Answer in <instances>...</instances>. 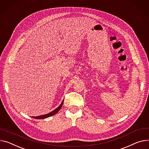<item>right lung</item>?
I'll return each instance as SVG.
<instances>
[{
	"label": "right lung",
	"instance_id": "right-lung-1",
	"mask_svg": "<svg viewBox=\"0 0 149 149\" xmlns=\"http://www.w3.org/2000/svg\"><path fill=\"white\" fill-rule=\"evenodd\" d=\"M63 101H64V100H63V101L62 102V103H61V104L60 105H59L57 108H56L54 110L52 111V112L49 113H48V114H44V115L39 116H36V117H33V118H36V119H44V118H47V117H51V116H52L56 114L59 110H61V107H62V105H63Z\"/></svg>",
	"mask_w": 149,
	"mask_h": 149
}]
</instances>
